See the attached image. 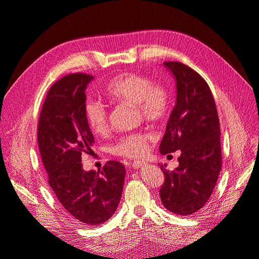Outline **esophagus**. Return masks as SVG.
I'll list each match as a JSON object with an SVG mask.
<instances>
[{
  "label": "esophagus",
  "instance_id": "esophagus-1",
  "mask_svg": "<svg viewBox=\"0 0 259 259\" xmlns=\"http://www.w3.org/2000/svg\"><path fill=\"white\" fill-rule=\"evenodd\" d=\"M144 164H145V162L136 160V161H134V162L132 163V165H133V167H134L135 169H137V168H139V167H142V166L144 165Z\"/></svg>",
  "mask_w": 259,
  "mask_h": 259
}]
</instances>
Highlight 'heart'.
I'll return each mask as SVG.
<instances>
[{"label": "heart", "mask_w": 259, "mask_h": 259, "mask_svg": "<svg viewBox=\"0 0 259 259\" xmlns=\"http://www.w3.org/2000/svg\"><path fill=\"white\" fill-rule=\"evenodd\" d=\"M105 93L108 98L134 106L138 114L150 122L163 120L169 110L168 90L161 83L152 82L150 77L144 74L124 72L116 75L107 84ZM84 114L94 133L103 135L108 131L109 114L106 106L100 101L86 100ZM152 138L149 133L123 135L111 146V152L122 158H140L147 153Z\"/></svg>", "instance_id": "b5f03b06"}]
</instances>
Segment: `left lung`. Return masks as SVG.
I'll list each match as a JSON object with an SVG mask.
<instances>
[{
  "instance_id": "8db88e82",
  "label": "left lung",
  "mask_w": 259,
  "mask_h": 259,
  "mask_svg": "<svg viewBox=\"0 0 259 259\" xmlns=\"http://www.w3.org/2000/svg\"><path fill=\"white\" fill-rule=\"evenodd\" d=\"M176 79V105L160 145L161 154L180 150L178 167L164 174L160 198L164 207L188 216L201 209L213 192L222 169L221 127L206 81L179 61H165Z\"/></svg>"
}]
</instances>
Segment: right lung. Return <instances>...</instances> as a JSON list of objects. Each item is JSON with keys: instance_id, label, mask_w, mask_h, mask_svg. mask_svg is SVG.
<instances>
[{"instance_id": "1", "label": "right lung", "mask_w": 259, "mask_h": 259, "mask_svg": "<svg viewBox=\"0 0 259 259\" xmlns=\"http://www.w3.org/2000/svg\"><path fill=\"white\" fill-rule=\"evenodd\" d=\"M86 73H70L55 82L37 122V146L48 182L60 204L83 225L107 222L121 200L125 167L108 161L101 170L85 171L82 155L95 139L84 114Z\"/></svg>"}]
</instances>
